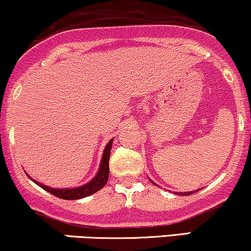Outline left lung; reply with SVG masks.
Masks as SVG:
<instances>
[{"instance_id":"1","label":"left lung","mask_w":251,"mask_h":251,"mask_svg":"<svg viewBox=\"0 0 251 251\" xmlns=\"http://www.w3.org/2000/svg\"><path fill=\"white\" fill-rule=\"evenodd\" d=\"M150 182H151L152 184H155V185H157L156 183H154V182L151 181V179H150ZM200 189H197V190H194V191H188V193H175V194H178V195H183V196H187V195H190V194H194V193H196V191H199Z\"/></svg>"}]
</instances>
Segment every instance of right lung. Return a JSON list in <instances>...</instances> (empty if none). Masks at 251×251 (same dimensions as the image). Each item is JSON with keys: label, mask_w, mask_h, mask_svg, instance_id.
<instances>
[{"label": "right lung", "mask_w": 251, "mask_h": 251, "mask_svg": "<svg viewBox=\"0 0 251 251\" xmlns=\"http://www.w3.org/2000/svg\"><path fill=\"white\" fill-rule=\"evenodd\" d=\"M113 141L114 138H111L110 141L107 143L105 146L104 151H103L102 155V160H101V164H100L99 172L95 175V177L91 179L90 182L85 183L81 187L77 188H62V189H56V188H51L48 187V185H44L40 182L35 181L34 178H31L30 176L26 174L29 178L31 179L34 183H36L38 187H41L42 189H44L48 193L52 194L54 196L60 197V199L63 200H79L83 199V197L90 196L93 194H95L96 191H99L100 189H102L108 182V177H109V157H110V150H111V146H113Z\"/></svg>", "instance_id": "1"}]
</instances>
